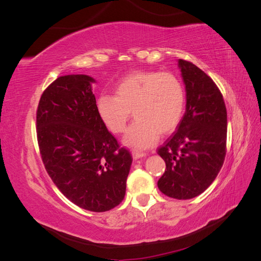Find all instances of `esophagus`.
Returning <instances> with one entry per match:
<instances>
[{
	"label": "esophagus",
	"mask_w": 261,
	"mask_h": 261,
	"mask_svg": "<svg viewBox=\"0 0 261 261\" xmlns=\"http://www.w3.org/2000/svg\"><path fill=\"white\" fill-rule=\"evenodd\" d=\"M132 155H133L134 159L137 160V159H140V158L146 156L147 154L144 153V152H139V151H133V152H132Z\"/></svg>",
	"instance_id": "34e87169"
}]
</instances>
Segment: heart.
I'll return each mask as SVG.
<instances>
[{
    "label": "heart",
    "instance_id": "1",
    "mask_svg": "<svg viewBox=\"0 0 261 261\" xmlns=\"http://www.w3.org/2000/svg\"><path fill=\"white\" fill-rule=\"evenodd\" d=\"M102 122L114 134L126 129L133 112L136 122L123 143L133 149L153 146L159 135H167L179 124L185 110V93L172 73L136 70L114 87V96L102 94L97 101Z\"/></svg>",
    "mask_w": 261,
    "mask_h": 261
}]
</instances>
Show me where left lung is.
<instances>
[{"label":"left lung","instance_id":"obj_1","mask_svg":"<svg viewBox=\"0 0 261 261\" xmlns=\"http://www.w3.org/2000/svg\"><path fill=\"white\" fill-rule=\"evenodd\" d=\"M186 111L176 132L158 149L167 169L158 180L171 198L192 199L212 184L226 152L227 115L217 85L193 63L178 60Z\"/></svg>","mask_w":261,"mask_h":261}]
</instances>
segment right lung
<instances>
[{"instance_id": "1", "label": "right lung", "mask_w": 261, "mask_h": 261, "mask_svg": "<svg viewBox=\"0 0 261 261\" xmlns=\"http://www.w3.org/2000/svg\"><path fill=\"white\" fill-rule=\"evenodd\" d=\"M88 75L61 76L37 110V137L44 168L76 206L105 212L125 197L133 158L120 148L98 113Z\"/></svg>"}]
</instances>
